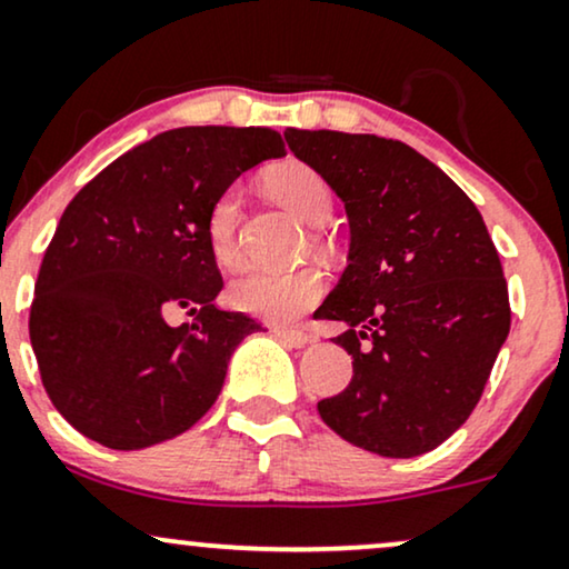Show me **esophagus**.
Returning <instances> with one entry per match:
<instances>
[{
  "label": "esophagus",
  "instance_id": "34e87169",
  "mask_svg": "<svg viewBox=\"0 0 569 569\" xmlns=\"http://www.w3.org/2000/svg\"><path fill=\"white\" fill-rule=\"evenodd\" d=\"M272 333H276L280 341L286 343V347H291V349H301V347H307L309 343V336L305 333V330H297V328H272Z\"/></svg>",
  "mask_w": 569,
  "mask_h": 569
}]
</instances>
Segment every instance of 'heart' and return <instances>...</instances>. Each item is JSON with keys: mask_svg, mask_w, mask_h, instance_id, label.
<instances>
[{"mask_svg": "<svg viewBox=\"0 0 569 569\" xmlns=\"http://www.w3.org/2000/svg\"><path fill=\"white\" fill-rule=\"evenodd\" d=\"M264 189L309 226H326L333 212V191L318 170L299 160H286L262 176ZM241 191L228 186L212 199L204 218V241L212 260L226 270L241 268L239 243ZM326 272L315 264H299L289 270L257 268L233 280L228 299L241 312L268 322H291L312 309L326 293Z\"/></svg>", "mask_w": 569, "mask_h": 569, "instance_id": "heart-1", "label": "heart"}]
</instances>
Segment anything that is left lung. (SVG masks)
Instances as JSON below:
<instances>
[{
  "instance_id": "1",
  "label": "left lung",
  "mask_w": 569,
  "mask_h": 569,
  "mask_svg": "<svg viewBox=\"0 0 569 569\" xmlns=\"http://www.w3.org/2000/svg\"><path fill=\"white\" fill-rule=\"evenodd\" d=\"M289 149L343 199L349 264L320 320L351 355L349 386L318 401L343 441L407 459L443 443L483 397L512 309L478 207L407 143L286 131Z\"/></svg>"
}]
</instances>
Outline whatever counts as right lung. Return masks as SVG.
I'll return each mask as SVG.
<instances>
[{"label": "right lung", "mask_w": 569, "mask_h": 569, "mask_svg": "<svg viewBox=\"0 0 569 569\" xmlns=\"http://www.w3.org/2000/svg\"><path fill=\"white\" fill-rule=\"evenodd\" d=\"M286 147L272 128L197 126L143 141L64 207L36 278L31 347L64 420L107 449L181 436L218 399L228 359L262 330L214 307L212 199ZM183 308L192 320L169 318Z\"/></svg>", "instance_id": "add662e5"}]
</instances>
